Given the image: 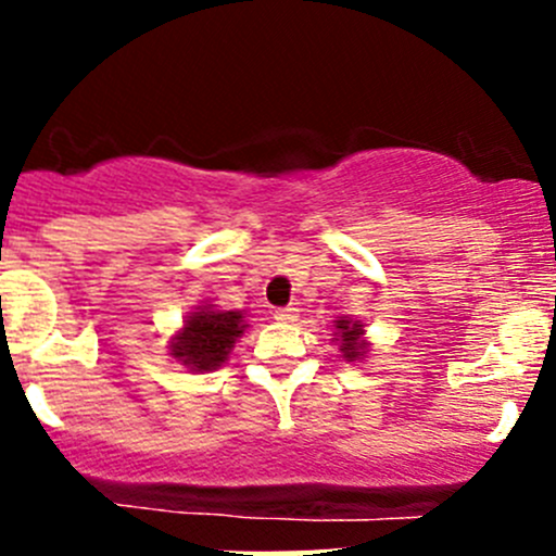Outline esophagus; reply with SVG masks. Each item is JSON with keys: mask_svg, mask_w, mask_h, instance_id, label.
Wrapping results in <instances>:
<instances>
[{"mask_svg": "<svg viewBox=\"0 0 556 556\" xmlns=\"http://www.w3.org/2000/svg\"><path fill=\"white\" fill-rule=\"evenodd\" d=\"M274 317H277L279 323H295V319H299V309H295V306H285V309H274Z\"/></svg>", "mask_w": 556, "mask_h": 556, "instance_id": "34e87169", "label": "esophagus"}]
</instances>
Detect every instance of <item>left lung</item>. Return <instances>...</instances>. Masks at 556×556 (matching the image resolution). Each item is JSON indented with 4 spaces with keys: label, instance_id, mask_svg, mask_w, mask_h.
<instances>
[{
    "label": "left lung",
    "instance_id": "left-lung-1",
    "mask_svg": "<svg viewBox=\"0 0 556 556\" xmlns=\"http://www.w3.org/2000/svg\"><path fill=\"white\" fill-rule=\"evenodd\" d=\"M341 333V352H344L346 361H355V357L363 355V328L357 323H350V319H339L336 323Z\"/></svg>",
    "mask_w": 556,
    "mask_h": 556
}]
</instances>
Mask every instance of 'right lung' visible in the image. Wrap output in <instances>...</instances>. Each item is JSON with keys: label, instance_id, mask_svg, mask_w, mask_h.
Masks as SVG:
<instances>
[{"label": "right lung", "instance_id": "add662e5", "mask_svg": "<svg viewBox=\"0 0 556 556\" xmlns=\"http://www.w3.org/2000/svg\"><path fill=\"white\" fill-rule=\"evenodd\" d=\"M244 328L242 312L201 309L190 314L182 333L174 336L172 355L193 371H215L220 363H226Z\"/></svg>", "mask_w": 556, "mask_h": 556}]
</instances>
